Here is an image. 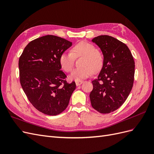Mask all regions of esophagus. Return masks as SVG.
I'll use <instances>...</instances> for the list:
<instances>
[{
    "label": "esophagus",
    "instance_id": "obj_1",
    "mask_svg": "<svg viewBox=\"0 0 154 154\" xmlns=\"http://www.w3.org/2000/svg\"><path fill=\"white\" fill-rule=\"evenodd\" d=\"M83 83V81H76V85H77V86H79V85H80L81 84H82V83Z\"/></svg>",
    "mask_w": 154,
    "mask_h": 154
}]
</instances>
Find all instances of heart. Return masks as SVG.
Masks as SVG:
<instances>
[{
    "label": "heart",
    "mask_w": 154,
    "mask_h": 154,
    "mask_svg": "<svg viewBox=\"0 0 154 154\" xmlns=\"http://www.w3.org/2000/svg\"><path fill=\"white\" fill-rule=\"evenodd\" d=\"M83 57L81 67L74 70L71 78L76 81L83 80L91 76L93 72L99 71L103 64V55L96 49L92 44L82 41L73 46L71 52H65L60 56V62L62 67L67 72H72L75 58Z\"/></svg>",
    "instance_id": "heart-1"
}]
</instances>
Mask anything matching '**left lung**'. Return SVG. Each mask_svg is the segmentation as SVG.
<instances>
[{
  "label": "left lung",
  "mask_w": 154,
  "mask_h": 154,
  "mask_svg": "<svg viewBox=\"0 0 154 154\" xmlns=\"http://www.w3.org/2000/svg\"><path fill=\"white\" fill-rule=\"evenodd\" d=\"M101 49L103 64L92 82V106L101 114L117 110L127 100L134 80L135 63L127 45L112 36H98L92 40Z\"/></svg>",
  "instance_id": "obj_1"
}]
</instances>
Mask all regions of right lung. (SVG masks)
Returning <instances> with one entry per match:
<instances>
[{"mask_svg": "<svg viewBox=\"0 0 154 154\" xmlns=\"http://www.w3.org/2000/svg\"><path fill=\"white\" fill-rule=\"evenodd\" d=\"M71 45L61 37L46 35L30 42L20 57L22 89L32 106L43 114L62 113L75 90V82H67L60 62V56Z\"/></svg>", "mask_w": 154, "mask_h": 154, "instance_id": "right-lung-1", "label": "right lung"}]
</instances>
